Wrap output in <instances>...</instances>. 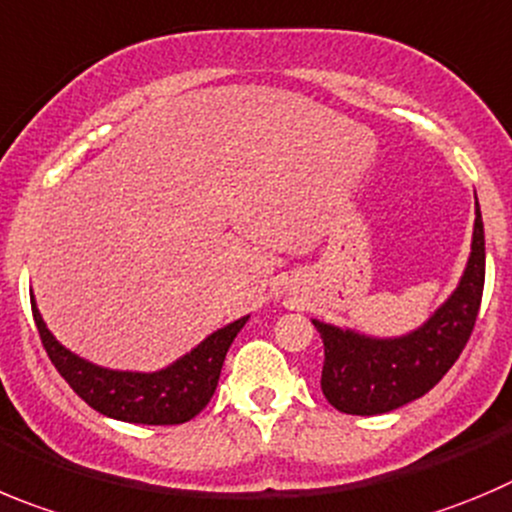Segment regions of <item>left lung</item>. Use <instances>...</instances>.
<instances>
[{
    "label": "left lung",
    "instance_id": "1",
    "mask_svg": "<svg viewBox=\"0 0 512 512\" xmlns=\"http://www.w3.org/2000/svg\"><path fill=\"white\" fill-rule=\"evenodd\" d=\"M472 252L447 303L417 331L401 338H369L313 321L323 338L321 389L343 414L374 417L419 399L442 381L470 341L485 288V229L475 209Z\"/></svg>",
    "mask_w": 512,
    "mask_h": 512
}]
</instances>
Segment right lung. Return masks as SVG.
Wrapping results in <instances>:
<instances>
[{
	"mask_svg": "<svg viewBox=\"0 0 512 512\" xmlns=\"http://www.w3.org/2000/svg\"><path fill=\"white\" fill-rule=\"evenodd\" d=\"M30 300L42 346L70 389L95 412L131 424H184L197 417L217 389L229 346L247 323V318H240L219 328L194 351L166 369L154 374H136V371L100 369L70 353L47 331L32 295Z\"/></svg>",
	"mask_w": 512,
	"mask_h": 512,
	"instance_id": "obj_1",
	"label": "right lung"
}]
</instances>
